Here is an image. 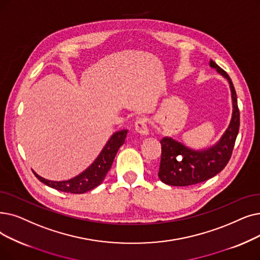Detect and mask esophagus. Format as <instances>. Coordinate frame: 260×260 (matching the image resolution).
Listing matches in <instances>:
<instances>
[{
  "label": "esophagus",
  "mask_w": 260,
  "mask_h": 260,
  "mask_svg": "<svg viewBox=\"0 0 260 260\" xmlns=\"http://www.w3.org/2000/svg\"><path fill=\"white\" fill-rule=\"evenodd\" d=\"M135 129L142 136H149V128L146 125V120L144 118H139L135 122Z\"/></svg>",
  "instance_id": "1"
}]
</instances>
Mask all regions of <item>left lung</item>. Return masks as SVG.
<instances>
[{
    "instance_id": "8db88e82",
    "label": "left lung",
    "mask_w": 260,
    "mask_h": 260,
    "mask_svg": "<svg viewBox=\"0 0 260 260\" xmlns=\"http://www.w3.org/2000/svg\"><path fill=\"white\" fill-rule=\"evenodd\" d=\"M209 66L226 78L230 84L233 104L230 124L216 143L201 150L191 149L171 137H164L160 140L161 157L158 177L166 185L180 187L205 182L221 172L232 156L240 125L236 90L226 72L212 59H210Z\"/></svg>"
}]
</instances>
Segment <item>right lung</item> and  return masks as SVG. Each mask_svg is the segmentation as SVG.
<instances>
[{
	"label": "right lung",
	"instance_id": "right-lung-1",
	"mask_svg": "<svg viewBox=\"0 0 260 260\" xmlns=\"http://www.w3.org/2000/svg\"><path fill=\"white\" fill-rule=\"evenodd\" d=\"M127 129H122L111 135V137L106 142L103 150L101 151L94 161L90 165L86 170L78 175L68 179V180H50L37 174L32 170L34 174L40 180L41 183L51 188L67 193H77L82 194L87 191L92 190L103 182L107 172L114 162L120 146L125 142Z\"/></svg>",
	"mask_w": 260,
	"mask_h": 260
}]
</instances>
